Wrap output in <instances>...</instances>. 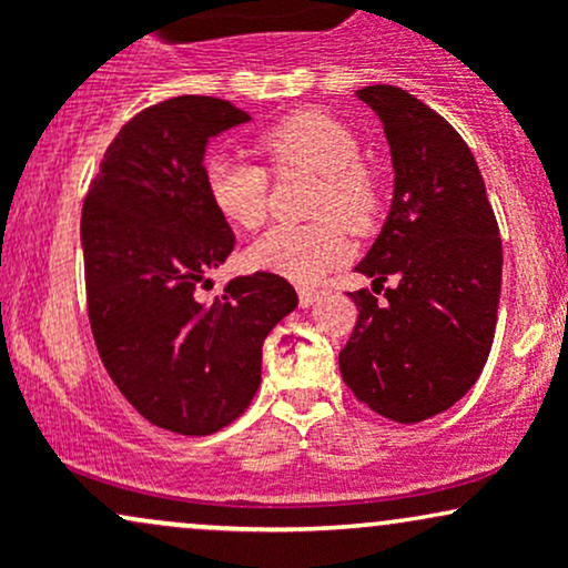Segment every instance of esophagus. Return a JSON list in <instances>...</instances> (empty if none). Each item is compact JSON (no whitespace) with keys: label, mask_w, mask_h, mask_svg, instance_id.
Masks as SVG:
<instances>
[{"label":"esophagus","mask_w":568,"mask_h":568,"mask_svg":"<svg viewBox=\"0 0 568 568\" xmlns=\"http://www.w3.org/2000/svg\"><path fill=\"white\" fill-rule=\"evenodd\" d=\"M325 291H317V288H302L298 291V304L302 306H312L317 302V298H323Z\"/></svg>","instance_id":"34e87169"}]
</instances>
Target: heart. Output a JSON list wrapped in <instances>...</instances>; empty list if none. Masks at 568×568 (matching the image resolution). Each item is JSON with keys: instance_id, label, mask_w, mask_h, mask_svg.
Returning <instances> with one entry per match:
<instances>
[{"instance_id": "obj_1", "label": "heart", "mask_w": 568, "mask_h": 568, "mask_svg": "<svg viewBox=\"0 0 568 568\" xmlns=\"http://www.w3.org/2000/svg\"><path fill=\"white\" fill-rule=\"evenodd\" d=\"M258 152L275 173H321L310 224H280L264 232L247 251L253 266L296 283H315L342 262L349 232L374 230L382 211L376 173L361 162V141L336 116L304 109L262 130ZM205 186L224 219L243 230H258L270 207V173L264 165L230 154L205 160Z\"/></svg>"}]
</instances>
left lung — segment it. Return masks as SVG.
<instances>
[{
  "instance_id": "left-lung-1",
  "label": "left lung",
  "mask_w": 568,
  "mask_h": 568,
  "mask_svg": "<svg viewBox=\"0 0 568 568\" xmlns=\"http://www.w3.org/2000/svg\"><path fill=\"white\" fill-rule=\"evenodd\" d=\"M384 122L395 168L387 224L355 272L357 323L338 352L352 395L384 419L414 425L452 408L491 352L501 240L470 146L438 112L393 84L355 93Z\"/></svg>"
}]
</instances>
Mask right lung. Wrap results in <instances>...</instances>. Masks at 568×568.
I'll use <instances>...</instances> for the list:
<instances>
[{
    "label": "right lung",
    "mask_w": 568,
    "mask_h": 568,
    "mask_svg": "<svg viewBox=\"0 0 568 568\" xmlns=\"http://www.w3.org/2000/svg\"><path fill=\"white\" fill-rule=\"evenodd\" d=\"M224 98L175 95L122 125L82 205L88 321L103 368L143 419L211 435L251 406L266 334L296 310L285 277L256 272L216 296L207 272L234 234L205 186V143L247 122Z\"/></svg>",
    "instance_id": "1"
}]
</instances>
